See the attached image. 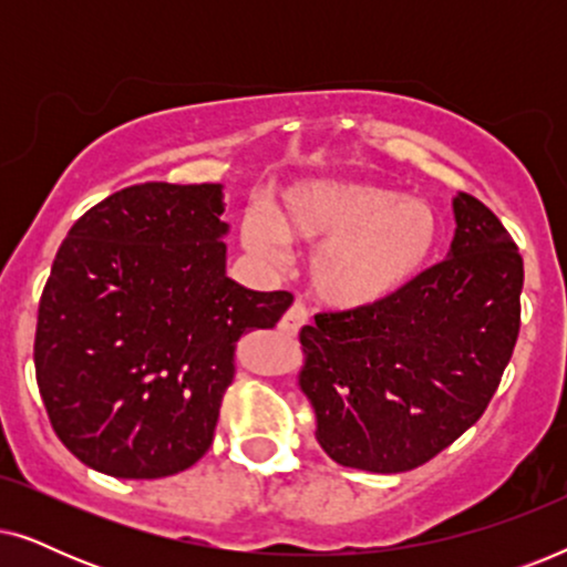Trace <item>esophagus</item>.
Wrapping results in <instances>:
<instances>
[{
    "instance_id": "1",
    "label": "esophagus",
    "mask_w": 567,
    "mask_h": 567,
    "mask_svg": "<svg viewBox=\"0 0 567 567\" xmlns=\"http://www.w3.org/2000/svg\"><path fill=\"white\" fill-rule=\"evenodd\" d=\"M309 317H312V315H309L307 305H301V301H297V305H291L289 312L284 315L281 330L286 332V336H297V332L309 322Z\"/></svg>"
}]
</instances>
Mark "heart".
<instances>
[{"label": "heart", "instance_id": "1", "mask_svg": "<svg viewBox=\"0 0 567 567\" xmlns=\"http://www.w3.org/2000/svg\"><path fill=\"white\" fill-rule=\"evenodd\" d=\"M260 258L281 262L291 243L320 247L312 286L336 307H369L413 281L439 245L441 224L429 204L367 183L293 188L281 214L258 208L243 227Z\"/></svg>", "mask_w": 567, "mask_h": 567}]
</instances>
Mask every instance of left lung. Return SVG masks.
Segmentation results:
<instances>
[{"label":"left lung","instance_id":"obj_1","mask_svg":"<svg viewBox=\"0 0 567 567\" xmlns=\"http://www.w3.org/2000/svg\"><path fill=\"white\" fill-rule=\"evenodd\" d=\"M452 255L394 297L315 315L299 384L317 441L343 467L408 472L480 421L522 328L524 260L498 216L454 198Z\"/></svg>","mask_w":567,"mask_h":567}]
</instances>
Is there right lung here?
Returning <instances> with one entry per match:
<instances>
[{"mask_svg":"<svg viewBox=\"0 0 567 567\" xmlns=\"http://www.w3.org/2000/svg\"><path fill=\"white\" fill-rule=\"evenodd\" d=\"M221 185H128L84 212L43 286L35 379L61 444L113 477L157 480L208 452L237 343L289 291L224 274Z\"/></svg>","mask_w":567,"mask_h":567,"instance_id":"add662e5","label":"right lung"}]
</instances>
